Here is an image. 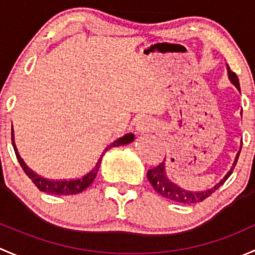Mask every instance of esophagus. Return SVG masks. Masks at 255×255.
Wrapping results in <instances>:
<instances>
[{"mask_svg":"<svg viewBox=\"0 0 255 255\" xmlns=\"http://www.w3.org/2000/svg\"><path fill=\"white\" fill-rule=\"evenodd\" d=\"M149 128V123L148 120L143 119L141 120V122L137 123V125H136V130L138 131V132H146V131H148Z\"/></svg>","mask_w":255,"mask_h":255,"instance_id":"obj_1","label":"esophagus"}]
</instances>
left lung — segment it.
Instances as JSON below:
<instances>
[{"mask_svg": "<svg viewBox=\"0 0 255 255\" xmlns=\"http://www.w3.org/2000/svg\"><path fill=\"white\" fill-rule=\"evenodd\" d=\"M227 75H228V80L231 81V83H232V85L240 91V82H238L237 76H236V73H233L232 71L228 69V66H227ZM238 154H240V152H238ZM238 154L237 157H236L235 163H233V168H235L236 162H237ZM233 168H231L230 172L225 175L224 179H221V182L217 183L215 186H212V188L207 189V190H204V191H189V190H185V189L180 188V186H178L177 184H174L173 182H170L166 175V170H164V161L156 168L149 169L148 172H147V178H148L149 183H151L152 186H153L154 190H156L159 195L163 196V198L169 199V200L175 201V203L191 205V204H196L205 200L207 196L211 195L217 188H220V185L224 184L226 179H227V178L231 175V173H232Z\"/></svg>", "mask_w": 255, "mask_h": 255, "instance_id": "obj_1", "label": "left lung"}]
</instances>
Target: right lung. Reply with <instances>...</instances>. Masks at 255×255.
I'll use <instances>...</instances> for the list:
<instances>
[{
	"label": "right lung",
	"mask_w": 255,
	"mask_h": 255,
	"mask_svg": "<svg viewBox=\"0 0 255 255\" xmlns=\"http://www.w3.org/2000/svg\"><path fill=\"white\" fill-rule=\"evenodd\" d=\"M12 136H13V130H12ZM133 138H135V135L130 132V133H127V135L122 136V137H119L118 140H115L114 142H112L109 146L106 147V149H104V152L102 153V156L99 157L96 166L91 168L88 172H86L85 174H82L81 177H77L75 178V179H70V180H49L46 179V178L39 177L36 173H34L33 170L29 169L27 164L23 162V159L20 158L19 153H18L17 147H15L14 142H13V145H14L15 156H17L18 161H19L23 170H24L25 174L30 178L31 182L38 186L39 190L44 191V193L52 194V195H73V194H78L81 193V191H83L85 189H87L92 183H93V180L96 179L97 177V173H98L99 170V167H101L102 158H103V154L106 153V151H108V149L112 148V147L128 145V143L132 142Z\"/></svg>",
	"instance_id": "1"
}]
</instances>
